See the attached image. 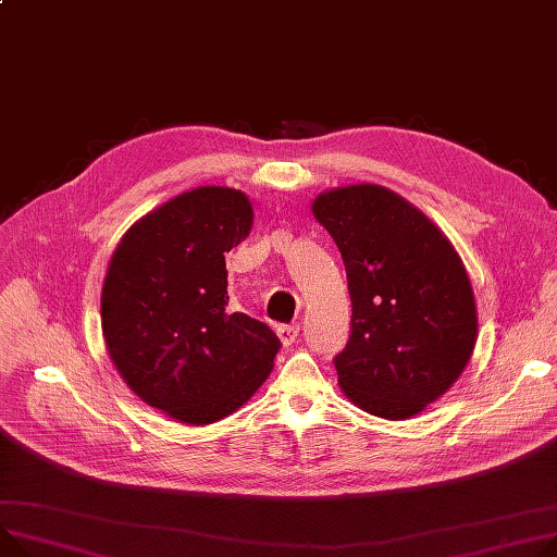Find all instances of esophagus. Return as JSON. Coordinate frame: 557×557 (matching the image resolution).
I'll list each match as a JSON object with an SVG mask.
<instances>
[{"label": "esophagus", "mask_w": 557, "mask_h": 557, "mask_svg": "<svg viewBox=\"0 0 557 557\" xmlns=\"http://www.w3.org/2000/svg\"><path fill=\"white\" fill-rule=\"evenodd\" d=\"M277 336L282 341V345H293L300 336V324H280L277 326Z\"/></svg>", "instance_id": "esophagus-1"}]
</instances>
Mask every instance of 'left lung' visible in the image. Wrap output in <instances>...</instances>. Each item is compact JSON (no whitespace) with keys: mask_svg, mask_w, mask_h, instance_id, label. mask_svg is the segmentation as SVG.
<instances>
[{"mask_svg":"<svg viewBox=\"0 0 557 557\" xmlns=\"http://www.w3.org/2000/svg\"><path fill=\"white\" fill-rule=\"evenodd\" d=\"M349 284L351 333L333 358L360 410L403 421L446 394L476 343V307L461 257L432 221L374 183L318 195Z\"/></svg>","mask_w":557,"mask_h":557,"instance_id":"1","label":"left lung"}]
</instances>
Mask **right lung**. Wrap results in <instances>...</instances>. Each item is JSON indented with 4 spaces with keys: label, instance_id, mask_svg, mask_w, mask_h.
<instances>
[{
    "label": "right lung",
    "instance_id": "1",
    "mask_svg": "<svg viewBox=\"0 0 557 557\" xmlns=\"http://www.w3.org/2000/svg\"><path fill=\"white\" fill-rule=\"evenodd\" d=\"M250 228L244 193L203 185L140 216L111 255L100 298L107 351L138 398L181 423L233 414L280 351L264 322L228 309L224 252Z\"/></svg>",
    "mask_w": 557,
    "mask_h": 557
}]
</instances>
